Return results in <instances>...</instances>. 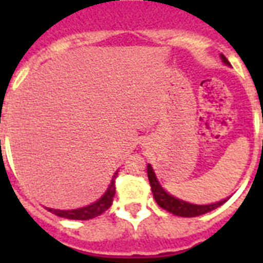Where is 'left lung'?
Instances as JSON below:
<instances>
[{"label":"left lung","instance_id":"1","mask_svg":"<svg viewBox=\"0 0 263 263\" xmlns=\"http://www.w3.org/2000/svg\"><path fill=\"white\" fill-rule=\"evenodd\" d=\"M221 60L225 65H231L229 61L227 60L224 54H221ZM147 176H148V181H150V185H152V192L154 199L158 203V206L162 209H165L166 212L172 213L175 216L180 217H196V216H202V214H206V213L212 212L214 209L220 208L221 204H224L228 198L224 200H220V202H216V203H210V204H194L190 203V202H185V200H181L176 196L171 195L168 192L165 191L164 188L161 187V184L158 183L157 180V176L153 171L152 165H147Z\"/></svg>","mask_w":263,"mask_h":263}]
</instances>
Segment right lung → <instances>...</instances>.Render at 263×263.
<instances>
[{"mask_svg":"<svg viewBox=\"0 0 263 263\" xmlns=\"http://www.w3.org/2000/svg\"><path fill=\"white\" fill-rule=\"evenodd\" d=\"M117 173L119 171L113 175L110 180V184L107 187L106 192L103 194L101 198H99L97 202L88 204V206H84V208L75 209V210H57V209H50L46 208L47 210L55 216L63 217V218H68V220H90V218H94V217L102 214L103 212H106L107 209L110 208L111 203H113V198H115L116 194V177H117Z\"/></svg>","mask_w":263,"mask_h":263,"instance_id":"1","label":"right lung"}]
</instances>
